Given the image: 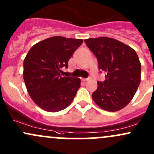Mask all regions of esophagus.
I'll list each match as a JSON object with an SVG mask.
<instances>
[{
  "label": "esophagus",
  "instance_id": "esophagus-1",
  "mask_svg": "<svg viewBox=\"0 0 154 154\" xmlns=\"http://www.w3.org/2000/svg\"><path fill=\"white\" fill-rule=\"evenodd\" d=\"M82 80L83 81V82H86V81L89 80V78H82Z\"/></svg>",
  "mask_w": 154,
  "mask_h": 154
}]
</instances>
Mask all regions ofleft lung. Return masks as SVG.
I'll use <instances>...</instances> for the list:
<instances>
[{
  "label": "left lung",
  "mask_w": 154,
  "mask_h": 154,
  "mask_svg": "<svg viewBox=\"0 0 154 154\" xmlns=\"http://www.w3.org/2000/svg\"><path fill=\"white\" fill-rule=\"evenodd\" d=\"M85 42L97 58L99 69L105 74V80L97 82L93 99L109 112L123 109L134 97L141 80V63L136 52L108 37L91 38Z\"/></svg>",
  "instance_id": "8db88e82"
}]
</instances>
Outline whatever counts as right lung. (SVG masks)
<instances>
[{
  "instance_id": "right-lung-1",
  "label": "right lung",
  "mask_w": 154,
  "mask_h": 154,
  "mask_svg": "<svg viewBox=\"0 0 154 154\" xmlns=\"http://www.w3.org/2000/svg\"><path fill=\"white\" fill-rule=\"evenodd\" d=\"M83 42L82 39L53 36L33 45L23 62V78L33 101L47 112L63 110L73 101L80 79L62 77V67Z\"/></svg>"
}]
</instances>
